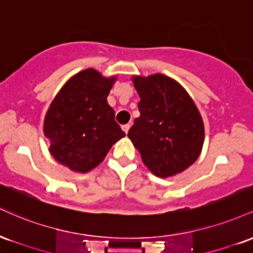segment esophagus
<instances>
[{
	"mask_svg": "<svg viewBox=\"0 0 253 253\" xmlns=\"http://www.w3.org/2000/svg\"><path fill=\"white\" fill-rule=\"evenodd\" d=\"M129 127H130V125H129V124L123 125V130H124L125 133H128V130H129Z\"/></svg>",
	"mask_w": 253,
	"mask_h": 253,
	"instance_id": "34e87169",
	"label": "esophagus"
}]
</instances>
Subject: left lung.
Returning a JSON list of instances; mask_svg holds the SVG:
<instances>
[{
	"label": "left lung",
	"instance_id": "8db88e82",
	"mask_svg": "<svg viewBox=\"0 0 253 253\" xmlns=\"http://www.w3.org/2000/svg\"><path fill=\"white\" fill-rule=\"evenodd\" d=\"M140 101V117L128 138L144 164L167 178L190 167L201 153L205 127L199 109L179 83L164 75L132 78Z\"/></svg>",
	"mask_w": 253,
	"mask_h": 253
}]
</instances>
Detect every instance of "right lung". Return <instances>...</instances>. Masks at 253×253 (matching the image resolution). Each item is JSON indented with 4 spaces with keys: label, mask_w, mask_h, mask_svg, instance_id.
Returning <instances> with one entry per match:
<instances>
[{
    "label": "right lung",
    "mask_w": 253,
    "mask_h": 253,
    "mask_svg": "<svg viewBox=\"0 0 253 253\" xmlns=\"http://www.w3.org/2000/svg\"><path fill=\"white\" fill-rule=\"evenodd\" d=\"M115 78L86 69L71 77L52 101L43 134L58 163L76 172H88L125 136L107 102Z\"/></svg>",
    "instance_id": "add662e5"
}]
</instances>
